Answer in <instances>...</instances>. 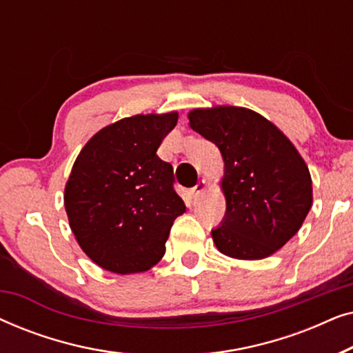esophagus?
<instances>
[{"mask_svg": "<svg viewBox=\"0 0 353 353\" xmlns=\"http://www.w3.org/2000/svg\"><path fill=\"white\" fill-rule=\"evenodd\" d=\"M204 188H205V181H204V180H201L199 183H197V185H196L194 188H191V190H190V196H191V199H197V197H199L201 192L204 191Z\"/></svg>", "mask_w": 353, "mask_h": 353, "instance_id": "obj_1", "label": "esophagus"}]
</instances>
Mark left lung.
<instances>
[{
	"label": "left lung",
	"mask_w": 353,
	"mask_h": 353,
	"mask_svg": "<svg viewBox=\"0 0 353 353\" xmlns=\"http://www.w3.org/2000/svg\"><path fill=\"white\" fill-rule=\"evenodd\" d=\"M190 125L225 162L226 212L212 230L216 249L241 260L276 252L312 207V178L301 154L272 122L244 108L196 109Z\"/></svg>",
	"instance_id": "1"
}]
</instances>
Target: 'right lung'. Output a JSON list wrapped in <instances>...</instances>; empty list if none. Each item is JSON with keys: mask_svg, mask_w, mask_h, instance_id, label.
<instances>
[{"mask_svg": "<svg viewBox=\"0 0 353 353\" xmlns=\"http://www.w3.org/2000/svg\"><path fill=\"white\" fill-rule=\"evenodd\" d=\"M176 112L133 115L96 133L72 167L64 204L83 252L112 273H141L165 254L186 210L173 167L157 156Z\"/></svg>", "mask_w": 353, "mask_h": 353, "instance_id": "obj_1", "label": "right lung"}]
</instances>
